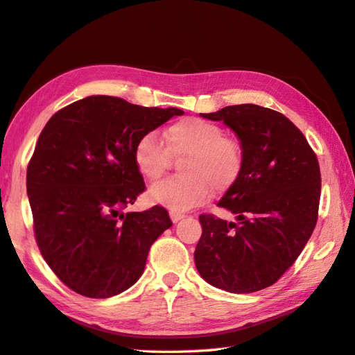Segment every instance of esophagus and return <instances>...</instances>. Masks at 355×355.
Returning a JSON list of instances; mask_svg holds the SVG:
<instances>
[{"mask_svg":"<svg viewBox=\"0 0 355 355\" xmlns=\"http://www.w3.org/2000/svg\"><path fill=\"white\" fill-rule=\"evenodd\" d=\"M169 216H171V220H172V222H174V223L180 222L181 219H184V217H186V214H184V213H180V211H174V210H172V211L169 213Z\"/></svg>","mask_w":355,"mask_h":355,"instance_id":"34e87169","label":"esophagus"}]
</instances>
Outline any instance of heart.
Wrapping results in <instances>:
<instances>
[{"label":"heart","instance_id":"obj_1","mask_svg":"<svg viewBox=\"0 0 355 355\" xmlns=\"http://www.w3.org/2000/svg\"><path fill=\"white\" fill-rule=\"evenodd\" d=\"M166 148L157 135H142L135 145L133 159L139 174L156 181L169 168L171 157L180 160L183 174L160 181L150 189L153 202L171 210H189L204 204L213 193L226 192L243 169V150L239 141L225 136L223 129L201 118H186L165 130Z\"/></svg>","mask_w":355,"mask_h":355}]
</instances>
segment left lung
I'll return each mask as SVG.
<instances>
[{"label": "left lung", "instance_id": "obj_1", "mask_svg": "<svg viewBox=\"0 0 355 355\" xmlns=\"http://www.w3.org/2000/svg\"><path fill=\"white\" fill-rule=\"evenodd\" d=\"M201 116L239 136L243 169L219 201L235 222L201 214L195 264L208 284L235 294L271 286L294 264L318 220L321 172L304 135L277 111L226 106Z\"/></svg>", "mask_w": 355, "mask_h": 355}]
</instances>
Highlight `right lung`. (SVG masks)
<instances>
[{"instance_id": "add662e5", "label": "right lung", "mask_w": 355, "mask_h": 355, "mask_svg": "<svg viewBox=\"0 0 355 355\" xmlns=\"http://www.w3.org/2000/svg\"><path fill=\"white\" fill-rule=\"evenodd\" d=\"M183 114L89 96L44 125L26 193L42 257L71 291L109 298L142 276L151 244L172 222L159 205L123 213L145 190L133 150L142 135Z\"/></svg>"}]
</instances>
